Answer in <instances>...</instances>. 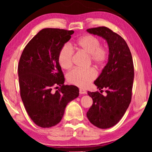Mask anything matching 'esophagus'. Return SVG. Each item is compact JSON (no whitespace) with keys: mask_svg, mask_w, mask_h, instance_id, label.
Here are the masks:
<instances>
[{"mask_svg":"<svg viewBox=\"0 0 152 152\" xmlns=\"http://www.w3.org/2000/svg\"><path fill=\"white\" fill-rule=\"evenodd\" d=\"M86 91L85 90V89H83V88H80V94H86Z\"/></svg>","mask_w":152,"mask_h":152,"instance_id":"esophagus-1","label":"esophagus"}]
</instances>
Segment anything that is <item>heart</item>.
Instances as JSON below:
<instances>
[{
    "instance_id": "b5f03b06",
    "label": "heart",
    "mask_w": 152,
    "mask_h": 152,
    "mask_svg": "<svg viewBox=\"0 0 152 152\" xmlns=\"http://www.w3.org/2000/svg\"><path fill=\"white\" fill-rule=\"evenodd\" d=\"M73 45L75 48L88 55L91 62L99 66L104 63L107 58V50L105 48L99 46V41L93 35H85L75 41ZM73 50L68 45H65L60 50L58 61L64 69H69L72 64ZM96 72L93 68L74 69L67 75L68 81L70 84L80 87H86L91 81L94 80Z\"/></svg>"
}]
</instances>
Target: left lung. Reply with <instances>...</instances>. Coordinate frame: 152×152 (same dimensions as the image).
Segmentation results:
<instances>
[{"mask_svg": "<svg viewBox=\"0 0 152 152\" xmlns=\"http://www.w3.org/2000/svg\"><path fill=\"white\" fill-rule=\"evenodd\" d=\"M86 31L103 38L109 46L107 64L94 82L99 90L107 88V95L88 91L93 102L86 113L91 124L108 129L121 120L131 102L134 78L132 56L126 41L107 27Z\"/></svg>", "mask_w": 152, "mask_h": 152, "instance_id": "8db88e82", "label": "left lung"}]
</instances>
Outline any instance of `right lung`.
<instances>
[{
	"label": "right lung",
	"instance_id": "obj_1",
	"mask_svg": "<svg viewBox=\"0 0 152 152\" xmlns=\"http://www.w3.org/2000/svg\"><path fill=\"white\" fill-rule=\"evenodd\" d=\"M74 31L45 28L31 39L23 51L18 67L20 97L31 119L43 128L55 126L66 106L80 95L73 85H64L58 61L60 50ZM54 85L61 88L51 91Z\"/></svg>",
	"mask_w": 152,
	"mask_h": 152
}]
</instances>
